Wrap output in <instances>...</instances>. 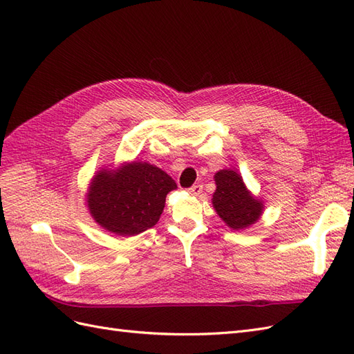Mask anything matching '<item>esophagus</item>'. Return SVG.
Wrapping results in <instances>:
<instances>
[{"instance_id": "1", "label": "esophagus", "mask_w": 354, "mask_h": 354, "mask_svg": "<svg viewBox=\"0 0 354 354\" xmlns=\"http://www.w3.org/2000/svg\"><path fill=\"white\" fill-rule=\"evenodd\" d=\"M189 194L194 195V196H199L202 194V185L198 183V185H194L190 189H189Z\"/></svg>"}]
</instances>
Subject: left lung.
I'll list each match as a JSON object with an SVG mask.
<instances>
[{
  "instance_id": "8db88e82",
  "label": "left lung",
  "mask_w": 354,
  "mask_h": 354,
  "mask_svg": "<svg viewBox=\"0 0 354 354\" xmlns=\"http://www.w3.org/2000/svg\"><path fill=\"white\" fill-rule=\"evenodd\" d=\"M214 181L216 192L212 195V207L230 229L243 230L260 220L264 209L263 201L251 194L241 174L233 169H220Z\"/></svg>"
}]
</instances>
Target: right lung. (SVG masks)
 <instances>
[{"label": "right lung", "mask_w": 354, "mask_h": 354, "mask_svg": "<svg viewBox=\"0 0 354 354\" xmlns=\"http://www.w3.org/2000/svg\"><path fill=\"white\" fill-rule=\"evenodd\" d=\"M177 187L165 171L149 162L102 168L91 178L87 207L93 220L118 236H136L153 227L165 207V198Z\"/></svg>", "instance_id": "1"}]
</instances>
